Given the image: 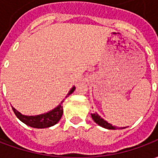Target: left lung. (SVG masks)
<instances>
[{
	"label": "left lung",
	"instance_id": "8db88e82",
	"mask_svg": "<svg viewBox=\"0 0 158 158\" xmlns=\"http://www.w3.org/2000/svg\"><path fill=\"white\" fill-rule=\"evenodd\" d=\"M91 118L94 120V122L97 123L98 125L101 126V127H102V128H105V129H125V127H117V126L112 125L111 123H107L106 120H104V119L102 118L101 116H99V114L98 113H91Z\"/></svg>",
	"mask_w": 158,
	"mask_h": 158
}]
</instances>
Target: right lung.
Instances as JSON below:
<instances>
[{"label": "right lung", "instance_id": "add662e5", "mask_svg": "<svg viewBox=\"0 0 158 158\" xmlns=\"http://www.w3.org/2000/svg\"><path fill=\"white\" fill-rule=\"evenodd\" d=\"M74 89H75V86H73L68 93V95L66 96V98L69 95H71L74 91ZM63 101L64 100H62L61 103L57 106H56L54 109L51 110L47 113L40 114V115H35V116L23 115L21 113H19V111H17L14 107H12V110L17 118L21 122L25 123L26 125L32 127V128H35V129H45V128H49V127L55 125L56 123H57L59 120L61 119L62 113H63V108L62 106Z\"/></svg>", "mask_w": 158, "mask_h": 158}]
</instances>
